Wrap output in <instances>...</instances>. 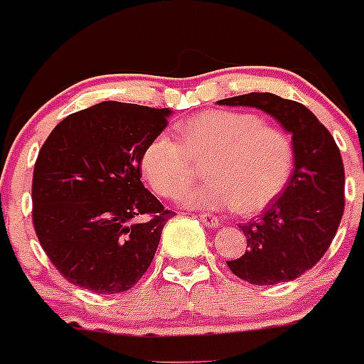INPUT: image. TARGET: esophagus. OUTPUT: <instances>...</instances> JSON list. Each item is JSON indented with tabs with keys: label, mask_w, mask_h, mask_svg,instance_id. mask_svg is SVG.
<instances>
[{
	"label": "esophagus",
	"mask_w": 364,
	"mask_h": 364,
	"mask_svg": "<svg viewBox=\"0 0 364 364\" xmlns=\"http://www.w3.org/2000/svg\"><path fill=\"white\" fill-rule=\"evenodd\" d=\"M199 218H200V222L204 223V225L211 227V229H218V227H220V220L216 218L215 215H211V213H200Z\"/></svg>",
	"instance_id": "obj_1"
}]
</instances>
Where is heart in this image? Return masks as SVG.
<instances>
[{"label":"heart","instance_id":"1","mask_svg":"<svg viewBox=\"0 0 364 364\" xmlns=\"http://www.w3.org/2000/svg\"><path fill=\"white\" fill-rule=\"evenodd\" d=\"M176 134L178 141L159 134L146 144L141 171L159 196L176 199L196 179V161L208 160V181L183 196L188 208L255 215L284 193L294 172L291 135L257 114L204 111L179 121Z\"/></svg>","mask_w":364,"mask_h":364}]
</instances>
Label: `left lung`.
<instances>
[{
	"instance_id": "8db88e82",
	"label": "left lung",
	"mask_w": 364,
	"mask_h": 364,
	"mask_svg": "<svg viewBox=\"0 0 364 364\" xmlns=\"http://www.w3.org/2000/svg\"><path fill=\"white\" fill-rule=\"evenodd\" d=\"M271 114L292 134L296 161L287 188L257 220L241 223L248 250L227 260L229 269L253 285L296 280L324 257L343 216L345 171L328 128L303 104L273 93L220 100Z\"/></svg>"
}]
</instances>
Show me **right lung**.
<instances>
[{"label":"right lung","mask_w":364,"mask_h":364,"mask_svg":"<svg viewBox=\"0 0 364 364\" xmlns=\"http://www.w3.org/2000/svg\"><path fill=\"white\" fill-rule=\"evenodd\" d=\"M168 114L102 102L70 114L43 142L33 171V227L70 284L116 294L151 266L174 211L142 185L141 155Z\"/></svg>","instance_id":"add662e5"}]
</instances>
